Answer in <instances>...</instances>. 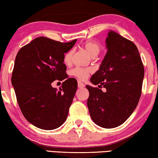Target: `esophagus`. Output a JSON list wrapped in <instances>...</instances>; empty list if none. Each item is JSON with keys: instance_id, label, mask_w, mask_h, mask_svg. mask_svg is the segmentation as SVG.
I'll return each instance as SVG.
<instances>
[{"instance_id": "34e87169", "label": "esophagus", "mask_w": 158, "mask_h": 158, "mask_svg": "<svg viewBox=\"0 0 158 158\" xmlns=\"http://www.w3.org/2000/svg\"><path fill=\"white\" fill-rule=\"evenodd\" d=\"M77 87H78L79 88H83L85 87V85L83 83H81V81H78L77 82Z\"/></svg>"}]
</instances>
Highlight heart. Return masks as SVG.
Instances as JSON below:
<instances>
[{
	"label": "heart",
	"mask_w": 158,
	"mask_h": 158,
	"mask_svg": "<svg viewBox=\"0 0 158 158\" xmlns=\"http://www.w3.org/2000/svg\"><path fill=\"white\" fill-rule=\"evenodd\" d=\"M83 48L85 50L88 55L91 57H95L98 55V53L101 51V45L98 42H94V41H88L83 44ZM73 52L69 51L64 56L63 61L64 64H69L71 62L72 59ZM93 72V69L91 68H75L71 71V74L73 76L77 77V78L84 81L87 79L89 75Z\"/></svg>",
	"instance_id": "b5f03b06"
}]
</instances>
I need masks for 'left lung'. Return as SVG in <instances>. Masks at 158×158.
<instances>
[{"label": "left lung", "mask_w": 158, "mask_h": 158, "mask_svg": "<svg viewBox=\"0 0 158 158\" xmlns=\"http://www.w3.org/2000/svg\"><path fill=\"white\" fill-rule=\"evenodd\" d=\"M106 44L107 52L90 77L98 88L86 85L87 105L95 124L111 129L126 122L137 107L144 70L137 47L130 40L111 30ZM102 87L105 92L100 89Z\"/></svg>", "instance_id": "left-lung-1"}]
</instances>
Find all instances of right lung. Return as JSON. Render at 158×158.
<instances>
[{
  "label": "right lung",
  "instance_id": "obj_1",
  "mask_svg": "<svg viewBox=\"0 0 158 158\" xmlns=\"http://www.w3.org/2000/svg\"><path fill=\"white\" fill-rule=\"evenodd\" d=\"M76 41L62 43L40 36L17 53L11 83L23 116L38 128L57 129L68 117L77 83L68 78L63 59ZM64 79L59 92L51 86L53 81Z\"/></svg>",
  "mask_w": 158,
  "mask_h": 158
}]
</instances>
